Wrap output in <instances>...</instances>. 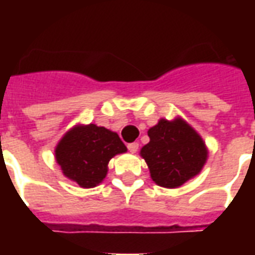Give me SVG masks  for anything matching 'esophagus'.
I'll use <instances>...</instances> for the list:
<instances>
[{"mask_svg": "<svg viewBox=\"0 0 255 255\" xmlns=\"http://www.w3.org/2000/svg\"><path fill=\"white\" fill-rule=\"evenodd\" d=\"M128 150L131 151V153H136L139 149V143L138 142H133V143H128Z\"/></svg>", "mask_w": 255, "mask_h": 255, "instance_id": "34e87169", "label": "esophagus"}]
</instances>
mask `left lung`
<instances>
[{
  "label": "left lung",
  "mask_w": 255,
  "mask_h": 255,
  "mask_svg": "<svg viewBox=\"0 0 255 255\" xmlns=\"http://www.w3.org/2000/svg\"><path fill=\"white\" fill-rule=\"evenodd\" d=\"M150 142L140 150L150 176L161 187L175 188L198 175L208 158L202 138L182 119H161L149 129Z\"/></svg>",
  "instance_id": "left-lung-1"
}]
</instances>
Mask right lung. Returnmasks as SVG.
<instances>
[{"instance_id":"obj_1","label":"right lung","mask_w":255,"mask_h":255,"mask_svg":"<svg viewBox=\"0 0 255 255\" xmlns=\"http://www.w3.org/2000/svg\"><path fill=\"white\" fill-rule=\"evenodd\" d=\"M127 151L116 132L95 124L68 131L56 147V160L68 179L91 188L106 176L112 157Z\"/></svg>"}]
</instances>
